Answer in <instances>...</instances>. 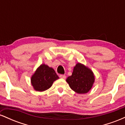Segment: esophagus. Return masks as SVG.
<instances>
[{"label":"esophagus","mask_w":125,"mask_h":125,"mask_svg":"<svg viewBox=\"0 0 125 125\" xmlns=\"http://www.w3.org/2000/svg\"><path fill=\"white\" fill-rule=\"evenodd\" d=\"M59 77L62 79H66V76L64 75V74H60Z\"/></svg>","instance_id":"1"}]
</instances>
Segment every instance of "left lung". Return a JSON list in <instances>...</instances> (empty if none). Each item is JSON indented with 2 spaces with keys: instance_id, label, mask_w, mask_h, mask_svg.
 <instances>
[{
  "instance_id": "obj_1",
  "label": "left lung",
  "mask_w": 125,
  "mask_h": 125,
  "mask_svg": "<svg viewBox=\"0 0 125 125\" xmlns=\"http://www.w3.org/2000/svg\"><path fill=\"white\" fill-rule=\"evenodd\" d=\"M94 81V75L91 70L79 63L74 66L72 76L66 79L72 89L79 94L88 92L91 89Z\"/></svg>"
}]
</instances>
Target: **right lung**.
<instances>
[{"label": "right lung", "mask_w": 125, "mask_h": 125, "mask_svg": "<svg viewBox=\"0 0 125 125\" xmlns=\"http://www.w3.org/2000/svg\"><path fill=\"white\" fill-rule=\"evenodd\" d=\"M59 77L52 67L43 64L38 68L31 78V84L37 91L42 92L50 88Z\"/></svg>", "instance_id": "1"}]
</instances>
